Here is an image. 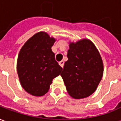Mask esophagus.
Masks as SVG:
<instances>
[{
    "instance_id": "1",
    "label": "esophagus",
    "mask_w": 121,
    "mask_h": 121,
    "mask_svg": "<svg viewBox=\"0 0 121 121\" xmlns=\"http://www.w3.org/2000/svg\"><path fill=\"white\" fill-rule=\"evenodd\" d=\"M59 64H60V65L61 67H63V65H64V61H61L59 62Z\"/></svg>"
}]
</instances>
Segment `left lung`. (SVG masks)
<instances>
[{
  "instance_id": "obj_1",
  "label": "left lung",
  "mask_w": 121,
  "mask_h": 121,
  "mask_svg": "<svg viewBox=\"0 0 121 121\" xmlns=\"http://www.w3.org/2000/svg\"><path fill=\"white\" fill-rule=\"evenodd\" d=\"M61 76L70 96L76 99L87 97L96 91L103 75L100 54L91 41L70 43Z\"/></svg>"
}]
</instances>
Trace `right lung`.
I'll return each mask as SVG.
<instances>
[{"instance_id": "add662e5", "label": "right lung", "mask_w": 121, "mask_h": 121, "mask_svg": "<svg viewBox=\"0 0 121 121\" xmlns=\"http://www.w3.org/2000/svg\"><path fill=\"white\" fill-rule=\"evenodd\" d=\"M55 41L46 32H38L20 50L17 63L20 83L33 96L47 93L53 79L59 76L63 69L56 61L51 49Z\"/></svg>"}]
</instances>
